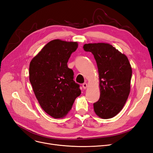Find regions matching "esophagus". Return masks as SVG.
Instances as JSON below:
<instances>
[{"mask_svg": "<svg viewBox=\"0 0 153 153\" xmlns=\"http://www.w3.org/2000/svg\"><path fill=\"white\" fill-rule=\"evenodd\" d=\"M82 87H83V88H84V89H85L87 87V84H86V83H84V84H82Z\"/></svg>", "mask_w": 153, "mask_h": 153, "instance_id": "obj_1", "label": "esophagus"}]
</instances>
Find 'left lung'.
I'll return each mask as SVG.
<instances>
[{
  "label": "left lung",
  "instance_id": "obj_1",
  "mask_svg": "<svg viewBox=\"0 0 153 153\" xmlns=\"http://www.w3.org/2000/svg\"><path fill=\"white\" fill-rule=\"evenodd\" d=\"M83 48L94 55L98 69L100 97L93 104L94 112L102 119L114 117L130 92L132 69L128 59L108 43L85 44Z\"/></svg>",
  "mask_w": 153,
  "mask_h": 153
}]
</instances>
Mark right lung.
Returning <instances> with one entry per match:
<instances>
[{
	"instance_id": "1",
	"label": "right lung",
	"mask_w": 153,
	"mask_h": 153,
	"mask_svg": "<svg viewBox=\"0 0 153 153\" xmlns=\"http://www.w3.org/2000/svg\"><path fill=\"white\" fill-rule=\"evenodd\" d=\"M78 48L77 42L60 39L50 41L32 59L29 80L45 112L53 118L66 116L81 94L80 85L67 63Z\"/></svg>"
}]
</instances>
